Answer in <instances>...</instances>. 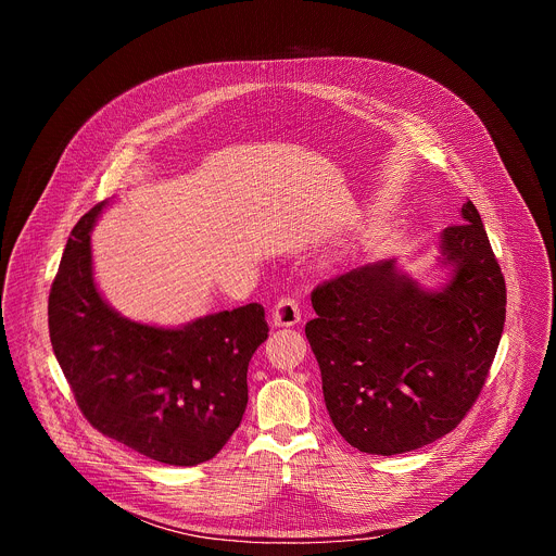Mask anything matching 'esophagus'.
Masks as SVG:
<instances>
[{
    "label": "esophagus",
    "mask_w": 556,
    "mask_h": 556,
    "mask_svg": "<svg viewBox=\"0 0 556 556\" xmlns=\"http://www.w3.org/2000/svg\"><path fill=\"white\" fill-rule=\"evenodd\" d=\"M301 321V309L296 299L292 296H281L275 307H273V324L277 328H290Z\"/></svg>",
    "instance_id": "esophagus-1"
}]
</instances>
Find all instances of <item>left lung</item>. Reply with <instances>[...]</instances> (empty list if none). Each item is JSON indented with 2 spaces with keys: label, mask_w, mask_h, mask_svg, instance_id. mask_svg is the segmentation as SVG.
I'll use <instances>...</instances> for the list:
<instances>
[{
  "label": "left lung",
  "mask_w": 556,
  "mask_h": 556,
  "mask_svg": "<svg viewBox=\"0 0 556 556\" xmlns=\"http://www.w3.org/2000/svg\"><path fill=\"white\" fill-rule=\"evenodd\" d=\"M440 288L382 260L312 292L305 337L337 431L358 451L395 455L453 431L478 401L506 321V283L468 200L438 237Z\"/></svg>",
  "instance_id": "8db88e82"
}]
</instances>
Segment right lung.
Segmentation results:
<instances>
[{
  "mask_svg": "<svg viewBox=\"0 0 556 556\" xmlns=\"http://www.w3.org/2000/svg\"><path fill=\"white\" fill-rule=\"evenodd\" d=\"M110 200L72 228L48 299L54 356L78 409L103 435L172 466L219 453L249 403V363L268 339L264 305L178 328L116 312L94 281L90 232Z\"/></svg>",
  "mask_w": 556,
  "mask_h": 556,
  "instance_id": "add662e5",
  "label": "right lung"
}]
</instances>
